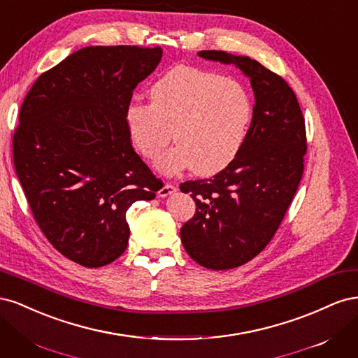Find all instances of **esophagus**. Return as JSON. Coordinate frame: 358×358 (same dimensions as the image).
<instances>
[{
    "instance_id": "34e87169",
    "label": "esophagus",
    "mask_w": 358,
    "mask_h": 358,
    "mask_svg": "<svg viewBox=\"0 0 358 358\" xmlns=\"http://www.w3.org/2000/svg\"><path fill=\"white\" fill-rule=\"evenodd\" d=\"M176 189H178V187L173 185V183H164L162 188L158 191V196L159 197H167V196H170V194L176 192Z\"/></svg>"
}]
</instances>
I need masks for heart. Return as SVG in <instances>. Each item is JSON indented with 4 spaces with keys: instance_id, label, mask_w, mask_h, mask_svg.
I'll return each mask as SVG.
<instances>
[{
    "instance_id": "heart-1",
    "label": "heart",
    "mask_w": 358,
    "mask_h": 358,
    "mask_svg": "<svg viewBox=\"0 0 358 358\" xmlns=\"http://www.w3.org/2000/svg\"><path fill=\"white\" fill-rule=\"evenodd\" d=\"M150 101H129L124 122L145 158L155 157L175 131L178 145L161 154L155 166L173 176L192 169L213 176L242 150L254 119L249 90L237 79L192 66L162 73L149 88Z\"/></svg>"
}]
</instances>
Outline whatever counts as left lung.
I'll return each mask as SVG.
<instances>
[{"label":"left lung","instance_id":"left-lung-1","mask_svg":"<svg viewBox=\"0 0 358 358\" xmlns=\"http://www.w3.org/2000/svg\"><path fill=\"white\" fill-rule=\"evenodd\" d=\"M199 57L233 64L255 95L251 129L237 158L212 179L180 183L197 206L180 229L183 248L200 266L227 270L258 255L279 229L303 176L306 128L294 91L276 73L222 50Z\"/></svg>","mask_w":358,"mask_h":358}]
</instances>
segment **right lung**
<instances>
[{"label": "right lung", "instance_id": "1", "mask_svg": "<svg viewBox=\"0 0 358 358\" xmlns=\"http://www.w3.org/2000/svg\"><path fill=\"white\" fill-rule=\"evenodd\" d=\"M161 48L90 46L31 86L13 134V162L34 220L58 252L101 267L128 245L127 210L162 182L138 157L124 122L136 86Z\"/></svg>", "mask_w": 358, "mask_h": 358}]
</instances>
